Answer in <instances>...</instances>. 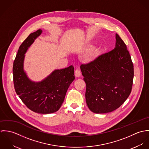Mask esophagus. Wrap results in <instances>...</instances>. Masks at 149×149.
<instances>
[{
  "mask_svg": "<svg viewBox=\"0 0 149 149\" xmlns=\"http://www.w3.org/2000/svg\"><path fill=\"white\" fill-rule=\"evenodd\" d=\"M74 75H75V76H76V77H79L80 76V75H81V72H80V69L77 68V69L75 70V71H74Z\"/></svg>",
  "mask_w": 149,
  "mask_h": 149,
  "instance_id": "esophagus-1",
  "label": "esophagus"
}]
</instances>
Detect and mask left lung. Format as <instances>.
Returning a JSON list of instances; mask_svg holds the SVG:
<instances>
[{"label": "left lung", "mask_w": 149, "mask_h": 149, "mask_svg": "<svg viewBox=\"0 0 149 149\" xmlns=\"http://www.w3.org/2000/svg\"><path fill=\"white\" fill-rule=\"evenodd\" d=\"M86 84L85 99L89 109L104 113L118 108L131 92L134 65L125 43L116 34L114 49L93 61L82 64Z\"/></svg>", "instance_id": "8db88e82"}]
</instances>
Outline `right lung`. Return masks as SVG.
<instances>
[{
  "instance_id": "right-lung-1",
  "label": "right lung",
  "mask_w": 149,
  "mask_h": 149,
  "mask_svg": "<svg viewBox=\"0 0 149 149\" xmlns=\"http://www.w3.org/2000/svg\"><path fill=\"white\" fill-rule=\"evenodd\" d=\"M42 32L39 29L31 33L19 46L13 64V81L17 94L28 108L38 113L47 114L60 109L75 77L74 67L70 65L54 70L40 82L32 81L28 78L23 69L24 54Z\"/></svg>"
}]
</instances>
